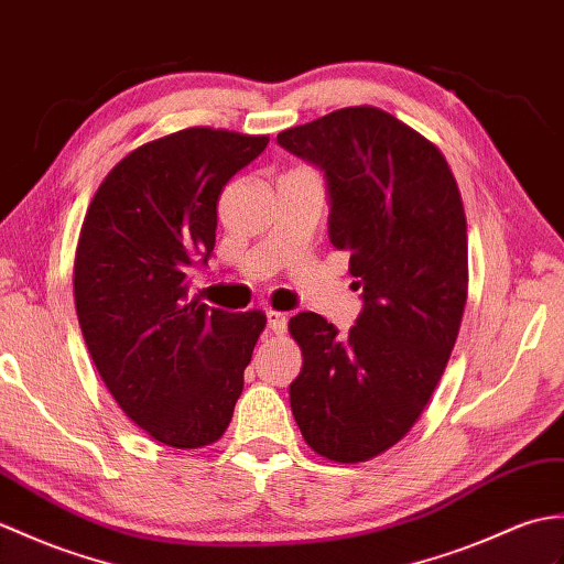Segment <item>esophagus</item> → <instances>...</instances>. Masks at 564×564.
<instances>
[{
	"mask_svg": "<svg viewBox=\"0 0 564 564\" xmlns=\"http://www.w3.org/2000/svg\"><path fill=\"white\" fill-rule=\"evenodd\" d=\"M268 328L274 335H284V330H286V316L280 314V311H268Z\"/></svg>",
	"mask_w": 564,
	"mask_h": 564,
	"instance_id": "1",
	"label": "esophagus"
}]
</instances>
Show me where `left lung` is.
<instances>
[{
    "instance_id": "left-lung-1",
    "label": "left lung",
    "mask_w": 564,
    "mask_h": 564,
    "mask_svg": "<svg viewBox=\"0 0 564 564\" xmlns=\"http://www.w3.org/2000/svg\"><path fill=\"white\" fill-rule=\"evenodd\" d=\"M278 142L323 169L330 243L365 290L347 335L311 311L290 321L304 357L292 415L318 456L369 460L412 430L452 357L468 299L466 212L440 147L377 106L333 110Z\"/></svg>"
}]
</instances>
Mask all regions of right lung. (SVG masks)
<instances>
[{"mask_svg":"<svg viewBox=\"0 0 564 564\" xmlns=\"http://www.w3.org/2000/svg\"><path fill=\"white\" fill-rule=\"evenodd\" d=\"M268 134L171 132L118 161L91 199L74 256V306L116 403L171 448L227 432L243 369L265 330L253 308L229 314L187 296V272L217 239V203Z\"/></svg>","mask_w":564,"mask_h":564,"instance_id":"add662e5","label":"right lung"}]
</instances>
